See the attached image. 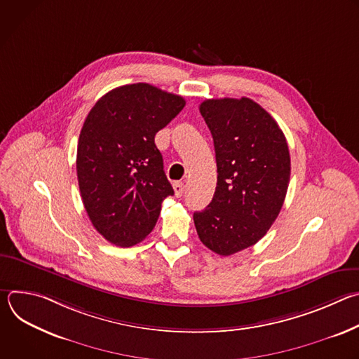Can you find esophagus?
Returning a JSON list of instances; mask_svg holds the SVG:
<instances>
[{
    "label": "esophagus",
    "instance_id": "esophagus-1",
    "mask_svg": "<svg viewBox=\"0 0 359 359\" xmlns=\"http://www.w3.org/2000/svg\"><path fill=\"white\" fill-rule=\"evenodd\" d=\"M173 189H175V194H176L177 197H182L183 193H184V183H182V182H175V183H173Z\"/></svg>",
    "mask_w": 359,
    "mask_h": 359
}]
</instances>
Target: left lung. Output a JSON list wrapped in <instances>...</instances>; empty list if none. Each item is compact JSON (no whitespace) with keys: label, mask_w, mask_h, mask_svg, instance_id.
<instances>
[{"label":"left lung","mask_w":359,"mask_h":359,"mask_svg":"<svg viewBox=\"0 0 359 359\" xmlns=\"http://www.w3.org/2000/svg\"><path fill=\"white\" fill-rule=\"evenodd\" d=\"M200 114L215 142L217 186L193 220L204 245L231 255L276 222L290 183L288 144L273 116L250 97L206 99Z\"/></svg>","instance_id":"obj_1"}]
</instances>
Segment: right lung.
Instances as JSON below:
<instances>
[{
    "instance_id": "1",
    "label": "right lung",
    "mask_w": 359,
    "mask_h": 359,
    "mask_svg": "<svg viewBox=\"0 0 359 359\" xmlns=\"http://www.w3.org/2000/svg\"><path fill=\"white\" fill-rule=\"evenodd\" d=\"M184 105L182 96L139 82L109 90L88 114L78 140V183L89 220L109 243H140L162 201L173 196L155 135Z\"/></svg>"
}]
</instances>
